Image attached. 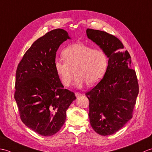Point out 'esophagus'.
Masks as SVG:
<instances>
[{
    "mask_svg": "<svg viewBox=\"0 0 152 152\" xmlns=\"http://www.w3.org/2000/svg\"><path fill=\"white\" fill-rule=\"evenodd\" d=\"M75 96H76L77 97H80V96H82V94L79 93V92H75Z\"/></svg>",
    "mask_w": 152,
    "mask_h": 152,
    "instance_id": "esophagus-1",
    "label": "esophagus"
}]
</instances>
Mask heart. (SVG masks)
Returning <instances> with one entry per match:
<instances>
[{
    "label": "heart",
    "instance_id": "b5f03b06",
    "mask_svg": "<svg viewBox=\"0 0 152 152\" xmlns=\"http://www.w3.org/2000/svg\"><path fill=\"white\" fill-rule=\"evenodd\" d=\"M64 61L55 60L54 67L61 81L66 87L71 86L77 75L75 85L81 88L87 84L92 86L102 79L108 65L107 54L102 49H94L83 43H75L62 53Z\"/></svg>",
    "mask_w": 152,
    "mask_h": 152
}]
</instances>
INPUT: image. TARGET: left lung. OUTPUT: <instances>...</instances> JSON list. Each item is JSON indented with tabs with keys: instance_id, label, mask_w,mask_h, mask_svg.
Listing matches in <instances>:
<instances>
[{
	"instance_id": "obj_1",
	"label": "left lung",
	"mask_w": 152,
	"mask_h": 152,
	"mask_svg": "<svg viewBox=\"0 0 152 152\" xmlns=\"http://www.w3.org/2000/svg\"><path fill=\"white\" fill-rule=\"evenodd\" d=\"M86 35L109 58L103 78L85 95L89 99L91 126L103 136L113 134L132 118L139 94L135 71L122 43L104 31L88 28Z\"/></svg>"
}]
</instances>
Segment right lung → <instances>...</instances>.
Segmentation results:
<instances>
[{
  "instance_id": "1",
  "label": "right lung",
  "mask_w": 152,
  "mask_h": 152,
  "mask_svg": "<svg viewBox=\"0 0 152 152\" xmlns=\"http://www.w3.org/2000/svg\"><path fill=\"white\" fill-rule=\"evenodd\" d=\"M70 39L66 30H53L33 43L16 71L14 98L25 126L42 136L61 129L75 94L64 88L54 67L59 46Z\"/></svg>"
}]
</instances>
